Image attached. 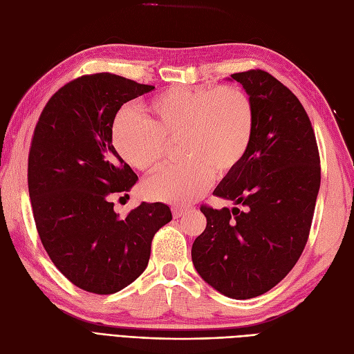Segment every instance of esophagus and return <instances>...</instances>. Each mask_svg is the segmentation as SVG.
<instances>
[{
	"instance_id": "esophagus-1",
	"label": "esophagus",
	"mask_w": 354,
	"mask_h": 354,
	"mask_svg": "<svg viewBox=\"0 0 354 354\" xmlns=\"http://www.w3.org/2000/svg\"><path fill=\"white\" fill-rule=\"evenodd\" d=\"M186 208H181V207H174L173 208V217L174 218H180L181 216H185Z\"/></svg>"
}]
</instances>
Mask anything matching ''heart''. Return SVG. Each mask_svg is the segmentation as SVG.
Returning a JSON list of instances; mask_svg holds the SVG:
<instances>
[{
  "instance_id": "obj_1",
  "label": "heart",
  "mask_w": 354,
  "mask_h": 354,
  "mask_svg": "<svg viewBox=\"0 0 354 354\" xmlns=\"http://www.w3.org/2000/svg\"><path fill=\"white\" fill-rule=\"evenodd\" d=\"M149 120L121 109L112 125V142L127 164L153 173L164 164L167 140L180 138V164L146 181L149 198L189 203L214 178L230 174L248 153L255 134V106L238 85H174L149 100Z\"/></svg>"
}]
</instances>
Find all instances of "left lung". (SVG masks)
Instances as JSON below:
<instances>
[{"instance_id":"left-lung-1","label":"left lung","mask_w":354,"mask_h":354,"mask_svg":"<svg viewBox=\"0 0 354 354\" xmlns=\"http://www.w3.org/2000/svg\"><path fill=\"white\" fill-rule=\"evenodd\" d=\"M255 106V134L241 165L214 195L245 207L201 205L207 227L192 246L201 277L234 299L279 283L303 254L320 187V158L310 118L297 95L269 72L230 75Z\"/></svg>"}]
</instances>
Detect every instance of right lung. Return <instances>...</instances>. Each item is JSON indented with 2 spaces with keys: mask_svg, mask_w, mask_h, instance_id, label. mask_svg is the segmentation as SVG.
Returning <instances> with one entry per match:
<instances>
[{
  "mask_svg": "<svg viewBox=\"0 0 354 354\" xmlns=\"http://www.w3.org/2000/svg\"><path fill=\"white\" fill-rule=\"evenodd\" d=\"M153 88L108 72L82 75L51 95L32 136L28 187L39 239L87 292L109 295L134 282L155 233L173 220L162 202H142L125 217L112 202L138 180L112 145L116 112Z\"/></svg>",
  "mask_w": 354,
  "mask_h": 354,
  "instance_id": "add662e5",
  "label": "right lung"
}]
</instances>
